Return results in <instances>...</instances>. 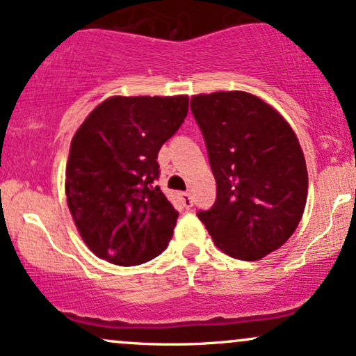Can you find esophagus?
Listing matches in <instances>:
<instances>
[{"instance_id": "obj_1", "label": "esophagus", "mask_w": 356, "mask_h": 356, "mask_svg": "<svg viewBox=\"0 0 356 356\" xmlns=\"http://www.w3.org/2000/svg\"><path fill=\"white\" fill-rule=\"evenodd\" d=\"M181 199H182L184 206H186V207H192V195L189 194V192H182Z\"/></svg>"}]
</instances>
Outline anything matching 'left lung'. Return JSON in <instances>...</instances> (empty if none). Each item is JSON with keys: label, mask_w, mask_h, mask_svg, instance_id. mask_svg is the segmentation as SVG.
Segmentation results:
<instances>
[{"label": "left lung", "mask_w": 356, "mask_h": 356, "mask_svg": "<svg viewBox=\"0 0 356 356\" xmlns=\"http://www.w3.org/2000/svg\"><path fill=\"white\" fill-rule=\"evenodd\" d=\"M191 108L218 184L214 206L199 219L220 251L261 259L303 218L308 170L300 140L275 107L243 90L199 93Z\"/></svg>", "instance_id": "8db88e82"}]
</instances>
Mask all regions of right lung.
<instances>
[{
    "mask_svg": "<svg viewBox=\"0 0 356 356\" xmlns=\"http://www.w3.org/2000/svg\"><path fill=\"white\" fill-rule=\"evenodd\" d=\"M187 110V95H115L73 136L65 194L81 239L100 259L137 266L169 246L179 212L154 186L157 154Z\"/></svg>",
    "mask_w": 356,
    "mask_h": 356,
    "instance_id": "obj_1",
    "label": "right lung"
}]
</instances>
